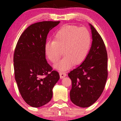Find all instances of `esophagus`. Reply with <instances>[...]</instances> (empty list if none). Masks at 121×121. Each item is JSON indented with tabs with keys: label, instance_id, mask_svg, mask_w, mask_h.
<instances>
[{
	"label": "esophagus",
	"instance_id": "1",
	"mask_svg": "<svg viewBox=\"0 0 121 121\" xmlns=\"http://www.w3.org/2000/svg\"><path fill=\"white\" fill-rule=\"evenodd\" d=\"M59 75H60V78L63 79V78H64L65 77H66V75H67V74H66L65 73L63 72H59Z\"/></svg>",
	"mask_w": 121,
	"mask_h": 121
}]
</instances>
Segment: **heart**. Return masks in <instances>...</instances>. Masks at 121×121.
Masks as SVG:
<instances>
[{
	"mask_svg": "<svg viewBox=\"0 0 121 121\" xmlns=\"http://www.w3.org/2000/svg\"><path fill=\"white\" fill-rule=\"evenodd\" d=\"M91 44V35L85 27L66 25L60 28L54 36L53 41L46 43L44 50L48 59L59 70H65L83 62L88 54Z\"/></svg>",
	"mask_w": 121,
	"mask_h": 121,
	"instance_id": "obj_1",
	"label": "heart"
}]
</instances>
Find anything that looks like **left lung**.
<instances>
[{"label": "left lung", "mask_w": 121, "mask_h": 121, "mask_svg": "<svg viewBox=\"0 0 121 121\" xmlns=\"http://www.w3.org/2000/svg\"><path fill=\"white\" fill-rule=\"evenodd\" d=\"M92 42L90 50L82 64L68 73L72 80V102L81 107L90 106L105 88L108 76L107 53L101 36L90 25Z\"/></svg>", "instance_id": "left-lung-1"}]
</instances>
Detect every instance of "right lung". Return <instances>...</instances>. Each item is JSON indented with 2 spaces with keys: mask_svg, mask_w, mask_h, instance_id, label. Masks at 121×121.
<instances>
[{
  "mask_svg": "<svg viewBox=\"0 0 121 121\" xmlns=\"http://www.w3.org/2000/svg\"><path fill=\"white\" fill-rule=\"evenodd\" d=\"M60 21H45L29 26L19 37L14 54L15 79L24 100L39 107L52 97L59 74L48 63L44 47L47 35Z\"/></svg>",
  "mask_w": 121,
  "mask_h": 121,
  "instance_id": "1",
  "label": "right lung"
}]
</instances>
